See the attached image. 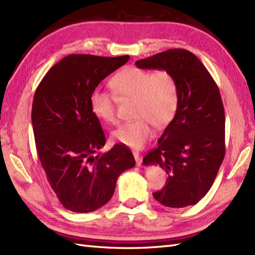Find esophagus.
<instances>
[{
    "label": "esophagus",
    "mask_w": 255,
    "mask_h": 255,
    "mask_svg": "<svg viewBox=\"0 0 255 255\" xmlns=\"http://www.w3.org/2000/svg\"><path fill=\"white\" fill-rule=\"evenodd\" d=\"M133 154H134V158H135V161H136V165L140 166L141 165V157L139 156V152L138 151H134Z\"/></svg>",
    "instance_id": "obj_1"
}]
</instances>
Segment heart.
Masks as SVG:
<instances>
[{
	"mask_svg": "<svg viewBox=\"0 0 255 255\" xmlns=\"http://www.w3.org/2000/svg\"><path fill=\"white\" fill-rule=\"evenodd\" d=\"M114 96L95 90L90 97L93 115L106 124L117 123L118 101L133 99V118L113 134L115 141L132 149H140L152 137L153 126L163 128L172 122L179 103L178 82L170 70L148 71L128 67L110 81Z\"/></svg>",
	"mask_w": 255,
	"mask_h": 255,
	"instance_id": "heart-1",
	"label": "heart"
}]
</instances>
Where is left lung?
<instances>
[{
    "label": "left lung",
    "mask_w": 255,
    "mask_h": 255,
    "mask_svg": "<svg viewBox=\"0 0 255 255\" xmlns=\"http://www.w3.org/2000/svg\"><path fill=\"white\" fill-rule=\"evenodd\" d=\"M135 65L170 70L179 88L174 119L142 160L167 174L164 187L153 192V198L169 208L194 206L210 190L225 157V113L219 88L187 49H167Z\"/></svg>",
    "instance_id": "1"
}]
</instances>
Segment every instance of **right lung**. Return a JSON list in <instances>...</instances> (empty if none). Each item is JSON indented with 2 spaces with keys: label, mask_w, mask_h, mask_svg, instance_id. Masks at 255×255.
Segmentation results:
<instances>
[{
  "label": "right lung",
  "mask_w": 255,
  "mask_h": 255,
  "mask_svg": "<svg viewBox=\"0 0 255 255\" xmlns=\"http://www.w3.org/2000/svg\"><path fill=\"white\" fill-rule=\"evenodd\" d=\"M128 59V55H68L48 70L34 93L31 120L36 151L49 185L72 212L105 206L119 175L135 165L133 153L121 144L97 153L106 138L90 106L97 85Z\"/></svg>",
  "instance_id": "obj_1"
}]
</instances>
